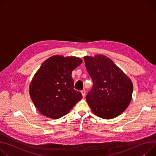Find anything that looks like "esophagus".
I'll use <instances>...</instances> for the list:
<instances>
[{
    "label": "esophagus",
    "mask_w": 156,
    "mask_h": 156,
    "mask_svg": "<svg viewBox=\"0 0 156 156\" xmlns=\"http://www.w3.org/2000/svg\"><path fill=\"white\" fill-rule=\"evenodd\" d=\"M81 94H82V96L84 97L85 96V95H86V91H85V90H81Z\"/></svg>",
    "instance_id": "1"
}]
</instances>
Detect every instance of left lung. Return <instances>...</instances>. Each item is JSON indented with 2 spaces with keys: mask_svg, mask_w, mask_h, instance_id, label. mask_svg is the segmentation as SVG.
I'll use <instances>...</instances> for the list:
<instances>
[{
  "mask_svg": "<svg viewBox=\"0 0 156 156\" xmlns=\"http://www.w3.org/2000/svg\"><path fill=\"white\" fill-rule=\"evenodd\" d=\"M83 58L93 81L92 88L86 97L91 111L104 119L119 116L128 107L132 100V81L104 55Z\"/></svg>",
  "mask_w": 156,
  "mask_h": 156,
  "instance_id": "left-lung-1",
  "label": "left lung"
}]
</instances>
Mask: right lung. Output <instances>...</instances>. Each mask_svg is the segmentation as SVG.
<instances>
[{
  "label": "right lung",
  "mask_w": 156,
  "mask_h": 156,
  "mask_svg": "<svg viewBox=\"0 0 156 156\" xmlns=\"http://www.w3.org/2000/svg\"><path fill=\"white\" fill-rule=\"evenodd\" d=\"M81 63L80 58L58 55L43 62L29 86L30 98L41 114L59 119L81 100V93L73 88L71 73Z\"/></svg>",
  "instance_id": "add662e5"
}]
</instances>
